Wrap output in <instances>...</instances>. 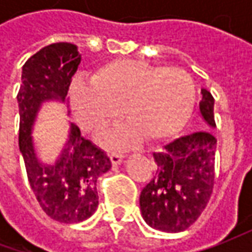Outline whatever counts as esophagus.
<instances>
[{
    "label": "esophagus",
    "instance_id": "obj_1",
    "mask_svg": "<svg viewBox=\"0 0 252 252\" xmlns=\"http://www.w3.org/2000/svg\"><path fill=\"white\" fill-rule=\"evenodd\" d=\"M122 160H123V156H122V154H118V153H113V154H111L112 165H119V164L122 162Z\"/></svg>",
    "mask_w": 252,
    "mask_h": 252
}]
</instances>
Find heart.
<instances>
[{
    "label": "heart",
    "mask_w": 252,
    "mask_h": 252,
    "mask_svg": "<svg viewBox=\"0 0 252 252\" xmlns=\"http://www.w3.org/2000/svg\"><path fill=\"white\" fill-rule=\"evenodd\" d=\"M195 85L187 71L139 60H115L101 67L92 85L75 84L71 105L78 123L92 134L121 118L129 126L103 139L111 149H125L139 139L160 141L177 134L195 103Z\"/></svg>",
    "instance_id": "obj_1"
}]
</instances>
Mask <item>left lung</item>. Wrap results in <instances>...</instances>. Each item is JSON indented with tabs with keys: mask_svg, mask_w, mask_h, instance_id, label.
Wrapping results in <instances>:
<instances>
[{
	"mask_svg": "<svg viewBox=\"0 0 252 252\" xmlns=\"http://www.w3.org/2000/svg\"><path fill=\"white\" fill-rule=\"evenodd\" d=\"M200 94L199 116L215 129V99L205 88ZM216 143L212 131L202 130L153 153L157 172L140 193L141 216L150 227L179 233L198 220L213 190Z\"/></svg>",
	"mask_w": 252,
	"mask_h": 252,
	"instance_id": "left-lung-1",
	"label": "left lung"
}]
</instances>
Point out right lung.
Masks as SVG:
<instances>
[{
	"label": "right lung",
	"mask_w": 252,
	"mask_h": 252,
	"mask_svg": "<svg viewBox=\"0 0 252 252\" xmlns=\"http://www.w3.org/2000/svg\"><path fill=\"white\" fill-rule=\"evenodd\" d=\"M80 63L81 54L75 44L46 46L22 67V84L16 96L19 150L31 188L44 213L60 223H80L91 218L98 208L96 179L112 167L105 153L84 139L71 122L56 160L44 162L37 154L32 133L39 112L49 102L65 103L71 77Z\"/></svg>",
	"instance_id": "obj_1"
}]
</instances>
